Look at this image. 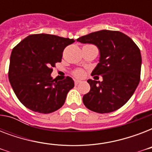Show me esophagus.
I'll list each match as a JSON object with an SVG mask.
<instances>
[{"label":"esophagus","mask_w":152,"mask_h":152,"mask_svg":"<svg viewBox=\"0 0 152 152\" xmlns=\"http://www.w3.org/2000/svg\"><path fill=\"white\" fill-rule=\"evenodd\" d=\"M80 83V80H75V85H78Z\"/></svg>","instance_id":"obj_1"}]
</instances>
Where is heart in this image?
<instances>
[{
    "label": "heart",
    "mask_w": 152,
    "mask_h": 152,
    "mask_svg": "<svg viewBox=\"0 0 152 152\" xmlns=\"http://www.w3.org/2000/svg\"><path fill=\"white\" fill-rule=\"evenodd\" d=\"M73 74L74 76H76V77H77V78H83V77H84V76H85V72H84V71L82 70V69H77V70H76V71L74 72Z\"/></svg>",
    "instance_id": "1"
}]
</instances>
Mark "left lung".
I'll use <instances>...</instances> for the list:
<instances>
[{"mask_svg":"<svg viewBox=\"0 0 152 152\" xmlns=\"http://www.w3.org/2000/svg\"><path fill=\"white\" fill-rule=\"evenodd\" d=\"M76 41L93 44L99 50V61L91 75L102 76V81L88 80L91 89L83 95V104L99 113L121 108L140 83L142 58L138 46L122 32L109 30L93 32Z\"/></svg>","mask_w":152,"mask_h":152,"instance_id":"8db88e82","label":"left lung"}]
</instances>
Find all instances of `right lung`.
Returning a JSON list of instances; mask_svg holds the SVG:
<instances>
[{
    "mask_svg": "<svg viewBox=\"0 0 152 152\" xmlns=\"http://www.w3.org/2000/svg\"><path fill=\"white\" fill-rule=\"evenodd\" d=\"M74 42L53 34H31L13 49L8 79L18 99L27 108L50 113L64 105L74 81L69 76L64 80L53 79L52 68L61 61L64 49Z\"/></svg>",
    "mask_w": 152,
    "mask_h": 152,
    "instance_id": "add662e5",
    "label": "right lung"
}]
</instances>
